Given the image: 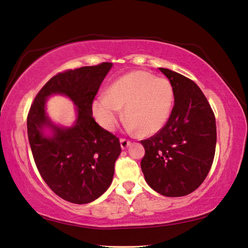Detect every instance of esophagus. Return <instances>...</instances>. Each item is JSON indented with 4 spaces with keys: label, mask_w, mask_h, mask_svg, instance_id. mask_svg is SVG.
<instances>
[{
    "label": "esophagus",
    "mask_w": 248,
    "mask_h": 248,
    "mask_svg": "<svg viewBox=\"0 0 248 248\" xmlns=\"http://www.w3.org/2000/svg\"><path fill=\"white\" fill-rule=\"evenodd\" d=\"M130 144H131V140H130L120 139V146H121V148H123V149L127 148Z\"/></svg>",
    "instance_id": "34e87169"
}]
</instances>
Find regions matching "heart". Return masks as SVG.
I'll return each mask as SVG.
<instances>
[{"label":"heart","mask_w":248,"mask_h":248,"mask_svg":"<svg viewBox=\"0 0 248 248\" xmlns=\"http://www.w3.org/2000/svg\"><path fill=\"white\" fill-rule=\"evenodd\" d=\"M174 89L167 78L150 73L137 71L121 76L110 85L106 94L92 103V113L104 129L111 131L120 119V108H124V118L130 130L140 134L159 132L171 116Z\"/></svg>","instance_id":"heart-1"}]
</instances>
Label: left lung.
<instances>
[{
    "mask_svg": "<svg viewBox=\"0 0 248 248\" xmlns=\"http://www.w3.org/2000/svg\"><path fill=\"white\" fill-rule=\"evenodd\" d=\"M174 89V108L166 125L140 140L145 181L166 197H184L204 182L215 156V115L195 81L159 67Z\"/></svg>",
    "mask_w": 248,
    "mask_h": 248,
    "instance_id": "left-lung-1",
    "label": "left lung"
}]
</instances>
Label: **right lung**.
<instances>
[{
	"label": "right lung",
	"instance_id": "add662e5",
	"mask_svg": "<svg viewBox=\"0 0 248 248\" xmlns=\"http://www.w3.org/2000/svg\"><path fill=\"white\" fill-rule=\"evenodd\" d=\"M111 63L58 73L36 94L29 110L28 138L41 176L57 196L75 204L94 201L108 190L121 153L119 139L95 123L92 102ZM51 94H64L78 106L71 128H60L46 117L45 104ZM50 126L52 137L42 129Z\"/></svg>",
	"mask_w": 248,
	"mask_h": 248
}]
</instances>
